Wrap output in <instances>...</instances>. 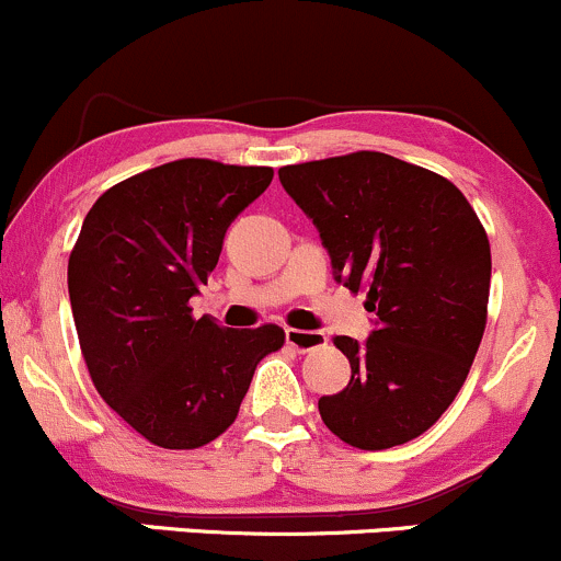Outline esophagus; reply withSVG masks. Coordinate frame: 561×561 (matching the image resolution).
<instances>
[{
    "instance_id": "1",
    "label": "esophagus",
    "mask_w": 561,
    "mask_h": 561,
    "mask_svg": "<svg viewBox=\"0 0 561 561\" xmlns=\"http://www.w3.org/2000/svg\"><path fill=\"white\" fill-rule=\"evenodd\" d=\"M286 342L299 353L318 351L329 342V336L323 331H305V329H286Z\"/></svg>"
}]
</instances>
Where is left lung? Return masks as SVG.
Instances as JSON below:
<instances>
[{
    "label": "left lung",
    "mask_w": 561,
    "mask_h": 561,
    "mask_svg": "<svg viewBox=\"0 0 561 561\" xmlns=\"http://www.w3.org/2000/svg\"><path fill=\"white\" fill-rule=\"evenodd\" d=\"M283 190L318 227L334 278L366 291L369 340L334 336L351 382L318 401L334 436L390 449L436 423L481 345L492 256L479 216L455 184L382 152L286 165Z\"/></svg>",
    "instance_id": "8db88e82"
}]
</instances>
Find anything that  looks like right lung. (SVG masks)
Here are the masks:
<instances>
[{"label": "right lung", "instance_id": "obj_1", "mask_svg": "<svg viewBox=\"0 0 561 561\" xmlns=\"http://www.w3.org/2000/svg\"><path fill=\"white\" fill-rule=\"evenodd\" d=\"M273 168L186 158L106 190L69 256V299L90 379L114 412L162 449H197L238 417L275 323L225 329L192 318L234 216Z\"/></svg>", "mask_w": 561, "mask_h": 561}]
</instances>
